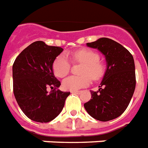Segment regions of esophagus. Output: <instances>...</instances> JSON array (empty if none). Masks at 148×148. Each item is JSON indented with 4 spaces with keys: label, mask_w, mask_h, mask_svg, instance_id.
<instances>
[{
    "label": "esophagus",
    "mask_w": 148,
    "mask_h": 148,
    "mask_svg": "<svg viewBox=\"0 0 148 148\" xmlns=\"http://www.w3.org/2000/svg\"><path fill=\"white\" fill-rule=\"evenodd\" d=\"M71 93H74V94H80L81 93V91H71Z\"/></svg>",
    "instance_id": "1"
}]
</instances>
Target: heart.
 Here are the masks:
<instances>
[{
  "label": "heart",
  "mask_w": 148,
  "mask_h": 148,
  "mask_svg": "<svg viewBox=\"0 0 148 148\" xmlns=\"http://www.w3.org/2000/svg\"><path fill=\"white\" fill-rule=\"evenodd\" d=\"M74 62L83 64L80 74L82 76H70L63 82V87L66 90L76 91L86 87L90 83V77L92 80H98L103 75L104 64L99 61V56L97 52L90 49H81L72 54ZM71 63L64 55L59 56L53 63V72L58 77L63 78L69 74Z\"/></svg>",
  "instance_id": "obj_1"
}]
</instances>
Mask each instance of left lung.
Wrapping results in <instances>:
<instances>
[{
    "instance_id": "obj_1",
    "label": "left lung",
    "mask_w": 148,
    "mask_h": 148,
    "mask_svg": "<svg viewBox=\"0 0 148 148\" xmlns=\"http://www.w3.org/2000/svg\"><path fill=\"white\" fill-rule=\"evenodd\" d=\"M104 55L107 70L97 92H91L92 99L84 104L93 119L113 120L126 110L136 87L135 63L125 48L110 38H102L87 43Z\"/></svg>"
}]
</instances>
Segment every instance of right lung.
I'll return each mask as SVG.
<instances>
[{
	"label": "right lung",
	"mask_w": 148,
	"mask_h": 148,
	"mask_svg": "<svg viewBox=\"0 0 148 148\" xmlns=\"http://www.w3.org/2000/svg\"><path fill=\"white\" fill-rule=\"evenodd\" d=\"M63 50L38 40L24 49L13 63L14 95L23 112L33 121L43 123L56 119L71 93L56 90L61 84L52 66ZM49 87L53 89L50 93Z\"/></svg>",
	"instance_id": "right-lung-1"
}]
</instances>
